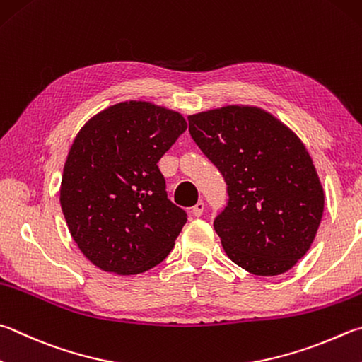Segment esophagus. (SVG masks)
<instances>
[{"label": "esophagus", "instance_id": "obj_1", "mask_svg": "<svg viewBox=\"0 0 362 362\" xmlns=\"http://www.w3.org/2000/svg\"><path fill=\"white\" fill-rule=\"evenodd\" d=\"M192 214H193L194 216H201V215L204 214V202H202V201L194 204L193 209H192Z\"/></svg>", "mask_w": 362, "mask_h": 362}]
</instances>
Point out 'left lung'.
Here are the masks:
<instances>
[{
  "label": "left lung",
  "instance_id": "1",
  "mask_svg": "<svg viewBox=\"0 0 362 362\" xmlns=\"http://www.w3.org/2000/svg\"><path fill=\"white\" fill-rule=\"evenodd\" d=\"M189 134L228 185L214 220L228 258L250 274L280 275L317 235L325 193L302 141L272 114L225 106L188 117Z\"/></svg>",
  "mask_w": 362,
  "mask_h": 362
}]
</instances>
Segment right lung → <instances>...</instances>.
Wrapping results in <instances>:
<instances>
[{"mask_svg": "<svg viewBox=\"0 0 362 362\" xmlns=\"http://www.w3.org/2000/svg\"><path fill=\"white\" fill-rule=\"evenodd\" d=\"M185 129L175 110L124 101L78 131L64 163L60 204L72 239L96 267L142 274L173 250L187 214L168 199L156 163Z\"/></svg>", "mask_w": 362, "mask_h": 362, "instance_id": "1", "label": "right lung"}]
</instances>
